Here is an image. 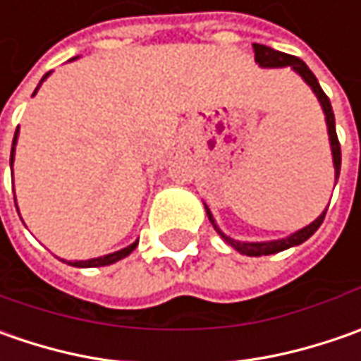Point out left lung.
Masks as SVG:
<instances>
[{
	"instance_id": "8db88e82",
	"label": "left lung",
	"mask_w": 361,
	"mask_h": 361,
	"mask_svg": "<svg viewBox=\"0 0 361 361\" xmlns=\"http://www.w3.org/2000/svg\"><path fill=\"white\" fill-rule=\"evenodd\" d=\"M253 49H255V62L259 63V68H291L295 74H298L310 88L315 94V98L319 100V106L324 110V116H326V126H327V136H329V146H331V157H334V169H336V183L340 178V169H341V148L340 140H338V134H336V118H334V110H331V104H329V98L326 96V92L322 90L317 78L313 76V72L305 66L303 60H299L295 56H289V54H283V51H277V49L269 48V46H263V44H253ZM204 211H207V216L211 221V225L215 227V231L221 235V239L227 243L229 247H233L235 251H239L241 255L249 257H261V255H273V253H279V251H285L289 247H295V245H301L303 241H307L312 237L315 231L319 229V225L324 223V216H326V211L322 215L317 216L313 223H310L307 227L291 233L289 237H283V239H273V241H237V239H231L229 235H225L223 231L219 229L216 225L215 216L209 211V207L204 204Z\"/></svg>"
}]
</instances>
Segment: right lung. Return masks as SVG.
Returning a JSON list of instances; mask_svg holds the SVG:
<instances>
[{"label":"right lung","mask_w":361,"mask_h":361,"mask_svg":"<svg viewBox=\"0 0 361 361\" xmlns=\"http://www.w3.org/2000/svg\"><path fill=\"white\" fill-rule=\"evenodd\" d=\"M76 58H72V60H76ZM72 60H70V62H72ZM49 74H51V72H48L46 76L39 80V84H37L35 92L39 90V86L46 82V78H48ZM35 92H34V96H35ZM18 136H20V126H18L16 134H13V145H11V157H9L11 173H13V160H16V145H18ZM16 209H18V202H16ZM136 245H138V241H134L132 245H128V247H124V249H120V251H114V253H108V255L104 257H96V259H88V261H68V265H72V267H104V265H112V263H116V261H120V259H124V257L130 255L132 251L136 249Z\"/></svg>","instance_id":"obj_1"}]
</instances>
